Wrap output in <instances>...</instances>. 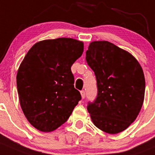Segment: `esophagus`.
<instances>
[{"instance_id": "obj_1", "label": "esophagus", "mask_w": 155, "mask_h": 155, "mask_svg": "<svg viewBox=\"0 0 155 155\" xmlns=\"http://www.w3.org/2000/svg\"><path fill=\"white\" fill-rule=\"evenodd\" d=\"M81 97L82 98H84L85 97V91H81Z\"/></svg>"}]
</instances>
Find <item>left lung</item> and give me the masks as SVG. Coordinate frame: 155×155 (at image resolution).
I'll use <instances>...</instances> for the list:
<instances>
[{
  "mask_svg": "<svg viewBox=\"0 0 155 155\" xmlns=\"http://www.w3.org/2000/svg\"><path fill=\"white\" fill-rule=\"evenodd\" d=\"M86 61L94 72L97 87V97L87 107L91 118L104 132H121L134 121L142 107V68L132 54L105 41L90 44Z\"/></svg>",
  "mask_w": 155,
  "mask_h": 155,
  "instance_id": "obj_1",
  "label": "left lung"
}]
</instances>
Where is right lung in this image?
<instances>
[{"mask_svg": "<svg viewBox=\"0 0 155 155\" xmlns=\"http://www.w3.org/2000/svg\"><path fill=\"white\" fill-rule=\"evenodd\" d=\"M83 51L82 41L61 38L38 42L25 55L17 74V87L21 109L38 130H56L81 99L71 68Z\"/></svg>", "mask_w": 155, "mask_h": 155, "instance_id": "right-lung-1", "label": "right lung"}]
</instances>
